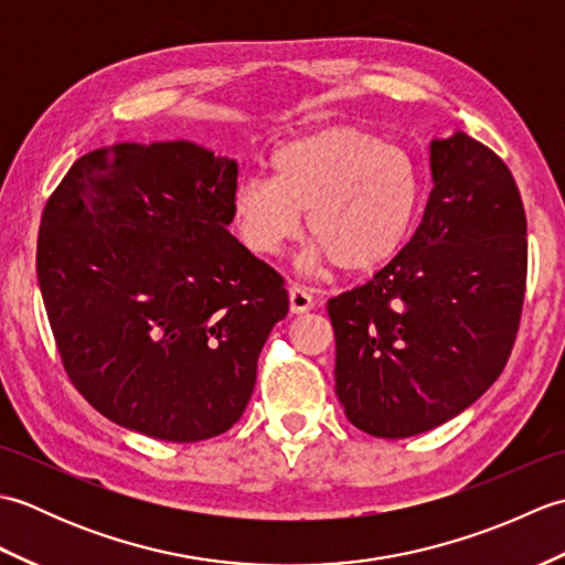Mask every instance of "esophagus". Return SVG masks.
<instances>
[{"label":"esophagus","instance_id":"1","mask_svg":"<svg viewBox=\"0 0 565 565\" xmlns=\"http://www.w3.org/2000/svg\"><path fill=\"white\" fill-rule=\"evenodd\" d=\"M289 301H291V313H294V316L308 313V310L316 306V301H313V296H310V291L306 289V286H298V284H294L291 289H289Z\"/></svg>","mask_w":565,"mask_h":565}]
</instances>
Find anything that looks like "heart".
<instances>
[{
	"mask_svg": "<svg viewBox=\"0 0 565 565\" xmlns=\"http://www.w3.org/2000/svg\"><path fill=\"white\" fill-rule=\"evenodd\" d=\"M274 177H243L231 213L245 247L276 255L308 211L313 255L371 271L398 255L415 225L419 179L407 152L356 126H326L274 152Z\"/></svg>",
	"mask_w": 565,
	"mask_h": 565,
	"instance_id": "b5f03b06",
	"label": "heart"
}]
</instances>
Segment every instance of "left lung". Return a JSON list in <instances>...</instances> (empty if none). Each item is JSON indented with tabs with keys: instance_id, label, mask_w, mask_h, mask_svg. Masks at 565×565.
<instances>
[{
	"instance_id": "8db88e82",
	"label": "left lung",
	"mask_w": 565,
	"mask_h": 565,
	"mask_svg": "<svg viewBox=\"0 0 565 565\" xmlns=\"http://www.w3.org/2000/svg\"><path fill=\"white\" fill-rule=\"evenodd\" d=\"M429 201L411 243L328 303L334 393L371 437L403 439L463 413L505 369L526 281L518 184L483 142H429Z\"/></svg>"
}]
</instances>
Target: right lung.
<instances>
[{
    "instance_id": "right-lung-1",
    "label": "right lung",
    "mask_w": 565,
    "mask_h": 565,
    "mask_svg": "<svg viewBox=\"0 0 565 565\" xmlns=\"http://www.w3.org/2000/svg\"><path fill=\"white\" fill-rule=\"evenodd\" d=\"M235 184L237 162L196 142H116L47 199V320L70 381L111 423L201 441L243 417L289 294L227 231Z\"/></svg>"
}]
</instances>
